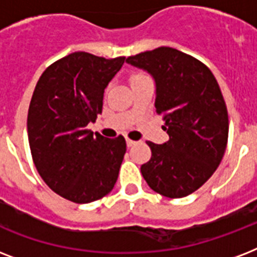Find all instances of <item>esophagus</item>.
Segmentation results:
<instances>
[{
    "mask_svg": "<svg viewBox=\"0 0 257 257\" xmlns=\"http://www.w3.org/2000/svg\"><path fill=\"white\" fill-rule=\"evenodd\" d=\"M136 144H137V141H133V140H129V139H126V147H128V148H132V147H135Z\"/></svg>",
    "mask_w": 257,
    "mask_h": 257,
    "instance_id": "esophagus-1",
    "label": "esophagus"
}]
</instances>
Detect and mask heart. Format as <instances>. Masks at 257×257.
Returning <instances> with one entry per match:
<instances>
[{"label": "heart", "instance_id": "1", "mask_svg": "<svg viewBox=\"0 0 257 257\" xmlns=\"http://www.w3.org/2000/svg\"><path fill=\"white\" fill-rule=\"evenodd\" d=\"M141 76H144V74H136V76H135V77H133V78H137V77H141Z\"/></svg>", "mask_w": 257, "mask_h": 257}]
</instances>
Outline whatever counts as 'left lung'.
<instances>
[{"instance_id":"1","label":"left lung","mask_w":257,"mask_h":257,"mask_svg":"<svg viewBox=\"0 0 257 257\" xmlns=\"http://www.w3.org/2000/svg\"><path fill=\"white\" fill-rule=\"evenodd\" d=\"M156 84L155 106L169 140L148 141L152 157L141 173L153 191L171 199L191 195L217 169L227 148L228 112L220 86L203 62L161 46L126 58Z\"/></svg>"}]
</instances>
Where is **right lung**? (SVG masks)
Returning a JSON list of instances; mask_svg holds the SVG:
<instances>
[{"mask_svg": "<svg viewBox=\"0 0 257 257\" xmlns=\"http://www.w3.org/2000/svg\"><path fill=\"white\" fill-rule=\"evenodd\" d=\"M124 61L76 52L46 68L34 89L28 112L34 165L52 191L73 203L104 197L118 177L125 139L93 135L86 125L102 112L105 88Z\"/></svg>", "mask_w": 257, "mask_h": 257, "instance_id": "1", "label": "right lung"}]
</instances>
